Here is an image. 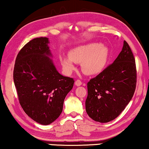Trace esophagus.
<instances>
[{
  "label": "esophagus",
  "instance_id": "obj_1",
  "mask_svg": "<svg viewBox=\"0 0 149 149\" xmlns=\"http://www.w3.org/2000/svg\"><path fill=\"white\" fill-rule=\"evenodd\" d=\"M75 85H77V86H80V85H82V82H81V80H79V79H77L75 81Z\"/></svg>",
  "mask_w": 149,
  "mask_h": 149
}]
</instances>
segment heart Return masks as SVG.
<instances>
[{"instance_id":"1","label":"heart","mask_w":149,"mask_h":149,"mask_svg":"<svg viewBox=\"0 0 149 149\" xmlns=\"http://www.w3.org/2000/svg\"><path fill=\"white\" fill-rule=\"evenodd\" d=\"M69 58L60 59L63 68L66 72L74 70L75 63H81L83 72L92 75L100 72L107 62L108 50L104 46L97 42H92L77 47L69 52Z\"/></svg>"}]
</instances>
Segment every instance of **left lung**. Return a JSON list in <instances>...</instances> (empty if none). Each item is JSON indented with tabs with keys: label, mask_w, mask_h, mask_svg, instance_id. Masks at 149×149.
<instances>
[{
	"label": "left lung",
	"mask_w": 149,
	"mask_h": 149,
	"mask_svg": "<svg viewBox=\"0 0 149 149\" xmlns=\"http://www.w3.org/2000/svg\"><path fill=\"white\" fill-rule=\"evenodd\" d=\"M137 72L133 53L123 41L116 60L87 83L85 109L93 120L107 123L117 118L133 97Z\"/></svg>",
	"instance_id": "8db88e82"
}]
</instances>
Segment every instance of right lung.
<instances>
[{
  "mask_svg": "<svg viewBox=\"0 0 149 149\" xmlns=\"http://www.w3.org/2000/svg\"><path fill=\"white\" fill-rule=\"evenodd\" d=\"M48 38H34L18 53L13 81L19 104L24 112L37 123L49 125L58 119L74 79L56 70L49 49Z\"/></svg>",
  "mask_w": 149,
  "mask_h": 149,
  "instance_id": "obj_1",
  "label": "right lung"
}]
</instances>
